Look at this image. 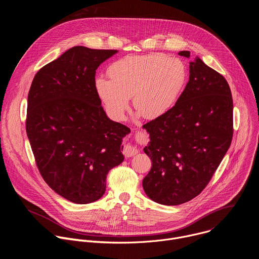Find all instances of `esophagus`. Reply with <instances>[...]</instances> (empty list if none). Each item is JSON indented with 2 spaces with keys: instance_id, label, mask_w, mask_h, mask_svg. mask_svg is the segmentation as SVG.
<instances>
[{
  "instance_id": "obj_1",
  "label": "esophagus",
  "mask_w": 259,
  "mask_h": 259,
  "mask_svg": "<svg viewBox=\"0 0 259 259\" xmlns=\"http://www.w3.org/2000/svg\"><path fill=\"white\" fill-rule=\"evenodd\" d=\"M136 154H138V150L136 149L135 146L130 145V144H127V145L124 146V149H123V155H124L126 158L133 157V156H135Z\"/></svg>"
}]
</instances>
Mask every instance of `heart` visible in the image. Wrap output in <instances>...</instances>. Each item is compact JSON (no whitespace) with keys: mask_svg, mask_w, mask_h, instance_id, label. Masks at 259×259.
I'll return each instance as SVG.
<instances>
[{"mask_svg":"<svg viewBox=\"0 0 259 259\" xmlns=\"http://www.w3.org/2000/svg\"><path fill=\"white\" fill-rule=\"evenodd\" d=\"M110 80H95L96 92L108 114L121 121L133 105L146 119L162 117L172 108L188 81V69L178 58L164 54L127 56L108 67Z\"/></svg>","mask_w":259,"mask_h":259,"instance_id":"1","label":"heart"}]
</instances>
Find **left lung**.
I'll use <instances>...</instances> for the list:
<instances>
[{
    "label": "left lung",
    "instance_id": "left-lung-1",
    "mask_svg": "<svg viewBox=\"0 0 259 259\" xmlns=\"http://www.w3.org/2000/svg\"><path fill=\"white\" fill-rule=\"evenodd\" d=\"M190 57V51H180ZM233 97L223 75L198 56L190 80L168 113L143 125L151 141L144 153L152 168L143 180L146 196L175 206L201 194L232 142Z\"/></svg>",
    "mask_w": 259,
    "mask_h": 259
}]
</instances>
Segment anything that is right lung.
<instances>
[{
	"instance_id": "obj_1",
	"label": "right lung",
	"mask_w": 259,
	"mask_h": 259,
	"mask_svg": "<svg viewBox=\"0 0 259 259\" xmlns=\"http://www.w3.org/2000/svg\"><path fill=\"white\" fill-rule=\"evenodd\" d=\"M117 52L72 47L35 73L28 92L25 129L36 167L76 204L100 199L108 171L124 161L130 129L107 118L95 89L97 67Z\"/></svg>"
}]
</instances>
